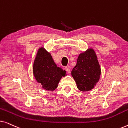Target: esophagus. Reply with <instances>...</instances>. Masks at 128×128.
<instances>
[{"mask_svg": "<svg viewBox=\"0 0 128 128\" xmlns=\"http://www.w3.org/2000/svg\"><path fill=\"white\" fill-rule=\"evenodd\" d=\"M65 70H66V71L68 73L70 72V70L69 67H65Z\"/></svg>", "mask_w": 128, "mask_h": 128, "instance_id": "34e87169", "label": "esophagus"}]
</instances>
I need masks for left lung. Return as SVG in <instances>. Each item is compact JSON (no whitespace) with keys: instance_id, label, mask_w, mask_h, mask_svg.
I'll return each instance as SVG.
<instances>
[{"instance_id":"1","label":"left lung","mask_w":128,"mask_h":128,"mask_svg":"<svg viewBox=\"0 0 128 128\" xmlns=\"http://www.w3.org/2000/svg\"><path fill=\"white\" fill-rule=\"evenodd\" d=\"M101 68L92 49H88L78 56L77 64L72 71V76L77 87L82 92H88L98 82Z\"/></svg>"}]
</instances>
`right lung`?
<instances>
[{
  "label": "right lung",
  "mask_w": 128,
  "mask_h": 128,
  "mask_svg": "<svg viewBox=\"0 0 128 128\" xmlns=\"http://www.w3.org/2000/svg\"><path fill=\"white\" fill-rule=\"evenodd\" d=\"M33 73L42 88L49 91L56 88L62 77L66 76V71L58 67L50 54L44 48L38 50L33 65Z\"/></svg>",
  "instance_id": "obj_1"
}]
</instances>
